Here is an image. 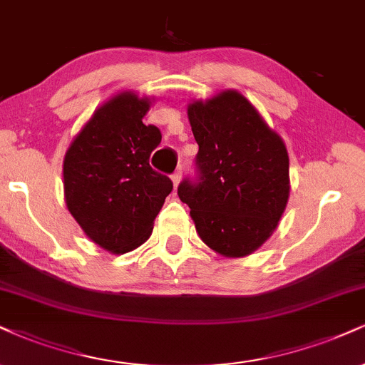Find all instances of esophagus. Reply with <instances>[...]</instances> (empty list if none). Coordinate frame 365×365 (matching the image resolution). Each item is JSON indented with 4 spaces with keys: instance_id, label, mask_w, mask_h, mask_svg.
Masks as SVG:
<instances>
[{
    "instance_id": "obj_1",
    "label": "esophagus",
    "mask_w": 365,
    "mask_h": 365,
    "mask_svg": "<svg viewBox=\"0 0 365 365\" xmlns=\"http://www.w3.org/2000/svg\"><path fill=\"white\" fill-rule=\"evenodd\" d=\"M181 178H182L181 169L175 170V173H174L173 175H170V179H173V184H174V190H175V187H178V184H179V181H181Z\"/></svg>"
}]
</instances>
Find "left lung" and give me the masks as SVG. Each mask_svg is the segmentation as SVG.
Returning a JSON list of instances; mask_svg holds the SVG:
<instances>
[{
  "label": "left lung",
  "mask_w": 365,
  "mask_h": 365,
  "mask_svg": "<svg viewBox=\"0 0 365 365\" xmlns=\"http://www.w3.org/2000/svg\"><path fill=\"white\" fill-rule=\"evenodd\" d=\"M196 178L179 184L196 232L210 249L244 257L272 235L289 197L284 142L237 91L187 108Z\"/></svg>",
  "instance_id": "1"
}]
</instances>
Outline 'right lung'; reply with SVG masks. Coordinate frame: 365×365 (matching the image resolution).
I'll use <instances>...</instances> for the list:
<instances>
[{"mask_svg": "<svg viewBox=\"0 0 365 365\" xmlns=\"http://www.w3.org/2000/svg\"><path fill=\"white\" fill-rule=\"evenodd\" d=\"M150 103L120 93L98 108L64 159L66 205L84 233L108 252L125 254L150 237L173 191L150 168L160 130L142 121Z\"/></svg>", "mask_w": 365, "mask_h": 365, "instance_id": "add662e5", "label": "right lung"}]
</instances>
